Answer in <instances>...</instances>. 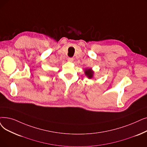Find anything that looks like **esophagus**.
<instances>
[{"label":"esophagus","mask_w":147,"mask_h":147,"mask_svg":"<svg viewBox=\"0 0 147 147\" xmlns=\"http://www.w3.org/2000/svg\"><path fill=\"white\" fill-rule=\"evenodd\" d=\"M73 60H74V59H73V58H68L67 59V61H68V62H72L73 61Z\"/></svg>","instance_id":"1"}]
</instances>
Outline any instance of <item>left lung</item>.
Wrapping results in <instances>:
<instances>
[{
	"label": "left lung",
	"mask_w": 147,
	"mask_h": 147,
	"mask_svg": "<svg viewBox=\"0 0 147 147\" xmlns=\"http://www.w3.org/2000/svg\"><path fill=\"white\" fill-rule=\"evenodd\" d=\"M85 74L88 76V78L91 79V78H92L94 72L92 71L91 69L89 68V69H85Z\"/></svg>",
	"instance_id": "obj_1"
}]
</instances>
